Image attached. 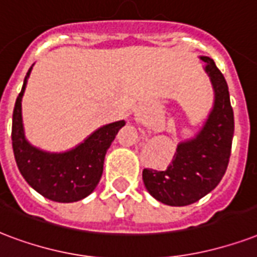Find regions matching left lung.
Returning <instances> with one entry per match:
<instances>
[{
	"instance_id": "left-lung-1",
	"label": "left lung",
	"mask_w": 257,
	"mask_h": 257,
	"mask_svg": "<svg viewBox=\"0 0 257 257\" xmlns=\"http://www.w3.org/2000/svg\"><path fill=\"white\" fill-rule=\"evenodd\" d=\"M214 89V105L198 135L179 143L174 159L164 171L143 170L148 193L170 206L197 202L218 185L228 168L234 133V115L228 83L214 60L201 56Z\"/></svg>"
}]
</instances>
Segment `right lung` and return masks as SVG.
I'll use <instances>...</instances> for the list:
<instances>
[{"instance_id":"obj_1","label":"right lung","mask_w":257,"mask_h":257,"mask_svg":"<svg viewBox=\"0 0 257 257\" xmlns=\"http://www.w3.org/2000/svg\"><path fill=\"white\" fill-rule=\"evenodd\" d=\"M32 67L16 99L12 120V147L21 175L43 197L55 202H76L86 198L97 187L103 171V160L109 147L125 121L103 125L85 142L63 154H50L31 146L24 136L21 98Z\"/></svg>"}]
</instances>
